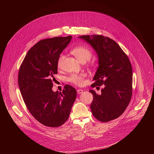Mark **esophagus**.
Here are the masks:
<instances>
[{
  "instance_id": "34e87169",
  "label": "esophagus",
  "mask_w": 154,
  "mask_h": 154,
  "mask_svg": "<svg viewBox=\"0 0 154 154\" xmlns=\"http://www.w3.org/2000/svg\"><path fill=\"white\" fill-rule=\"evenodd\" d=\"M83 91L82 90H81V89H79V90H77V94H78L82 93H83Z\"/></svg>"
}]
</instances>
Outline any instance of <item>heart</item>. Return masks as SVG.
<instances>
[{"label":"heart","mask_w":154,"mask_h":154,"mask_svg":"<svg viewBox=\"0 0 154 154\" xmlns=\"http://www.w3.org/2000/svg\"><path fill=\"white\" fill-rule=\"evenodd\" d=\"M71 54L74 55L80 61L84 63L88 60L92 56V52L90 48L85 46H79L74 48L71 51ZM64 59V55L60 54L57 59V66L58 68H61L63 65V61ZM85 74H73L70 75L68 80L72 84L77 86H82L85 83Z\"/></svg>","instance_id":"heart-1"}]
</instances>
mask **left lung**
<instances>
[{
    "mask_svg": "<svg viewBox=\"0 0 154 154\" xmlns=\"http://www.w3.org/2000/svg\"><path fill=\"white\" fill-rule=\"evenodd\" d=\"M96 51L99 68L91 85H105L98 95L93 96L90 105L93 116L99 121L106 122L119 117L125 110L132 96V67L128 57L112 39L99 35H82Z\"/></svg>",
    "mask_w": 154,
    "mask_h": 154,
    "instance_id": "obj_1",
    "label": "left lung"
}]
</instances>
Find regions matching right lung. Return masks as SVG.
<instances>
[{
	"label": "right lung",
	"instance_id": "1",
	"mask_svg": "<svg viewBox=\"0 0 154 154\" xmlns=\"http://www.w3.org/2000/svg\"><path fill=\"white\" fill-rule=\"evenodd\" d=\"M71 39L68 36L39 41L19 68L18 85L24 102L31 115L47 127H58L66 121L76 99L77 91L71 85H66L61 93L52 90L57 59Z\"/></svg>",
	"mask_w": 154,
	"mask_h": 154
}]
</instances>
